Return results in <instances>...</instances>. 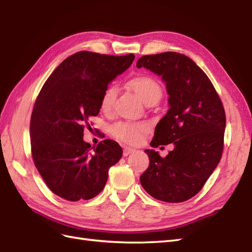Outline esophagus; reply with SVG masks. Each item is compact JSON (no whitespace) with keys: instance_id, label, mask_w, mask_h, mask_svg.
I'll use <instances>...</instances> for the list:
<instances>
[{"instance_id":"obj_1","label":"esophagus","mask_w":252,"mask_h":252,"mask_svg":"<svg viewBox=\"0 0 252 252\" xmlns=\"http://www.w3.org/2000/svg\"><path fill=\"white\" fill-rule=\"evenodd\" d=\"M134 150L133 148H130V147H125V149H124V157H127L128 155L130 154H132V153H134Z\"/></svg>"}]
</instances>
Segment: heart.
I'll return each mask as SVG.
<instances>
[{"mask_svg":"<svg viewBox=\"0 0 252 252\" xmlns=\"http://www.w3.org/2000/svg\"><path fill=\"white\" fill-rule=\"evenodd\" d=\"M128 87L146 103L149 99L159 98L162 89L159 83L149 75H137L127 83ZM117 95V88L108 86L104 90L99 101V107L105 114L112 112ZM113 136L121 142L136 145L139 144L150 131V125L147 121H119L112 126Z\"/></svg>","mask_w":252,"mask_h":252,"instance_id":"obj_1","label":"heart"}]
</instances>
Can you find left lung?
I'll return each instance as SVG.
<instances>
[{
	"label": "left lung",
	"mask_w": 252,
	"mask_h": 252,
	"mask_svg": "<svg viewBox=\"0 0 252 252\" xmlns=\"http://www.w3.org/2000/svg\"><path fill=\"white\" fill-rule=\"evenodd\" d=\"M136 66L161 76L166 85L169 109L159 121L150 145L174 144L162 158L146 149L149 166L139 177L146 192L167 203L193 197L205 185L223 151L225 112L207 75L189 57L162 52L139 58Z\"/></svg>",
	"instance_id": "1"
}]
</instances>
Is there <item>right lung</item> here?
<instances>
[{
	"label": "right lung",
	"instance_id": "obj_1",
	"mask_svg": "<svg viewBox=\"0 0 252 252\" xmlns=\"http://www.w3.org/2000/svg\"><path fill=\"white\" fill-rule=\"evenodd\" d=\"M134 58L76 52L52 72L36 97L30 122L33 162L47 187L64 200L96 196L106 185L109 167L122 157L115 140L91 147L83 136L89 119L99 113L104 90Z\"/></svg>",
	"mask_w": 252,
	"mask_h": 252
}]
</instances>
